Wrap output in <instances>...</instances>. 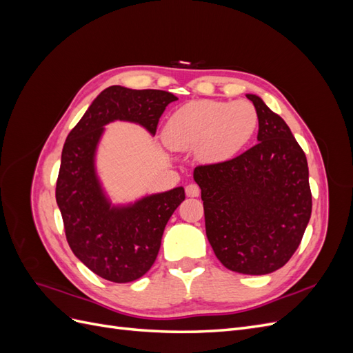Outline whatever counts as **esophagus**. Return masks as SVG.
I'll list each match as a JSON object with an SVG mask.
<instances>
[{"label": "esophagus", "instance_id": "obj_1", "mask_svg": "<svg viewBox=\"0 0 353 353\" xmlns=\"http://www.w3.org/2000/svg\"><path fill=\"white\" fill-rule=\"evenodd\" d=\"M185 193L188 197H197L200 194V187L197 184H188L185 187Z\"/></svg>", "mask_w": 353, "mask_h": 353}]
</instances>
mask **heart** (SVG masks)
Returning <instances> with one entry per match:
<instances>
[{"label":"heart","instance_id":"b5f03b06","mask_svg":"<svg viewBox=\"0 0 353 353\" xmlns=\"http://www.w3.org/2000/svg\"><path fill=\"white\" fill-rule=\"evenodd\" d=\"M258 122V112L250 101L197 100L170 114L163 137L175 150H197L203 160L219 162L249 143Z\"/></svg>","mask_w":353,"mask_h":353}]
</instances>
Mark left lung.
<instances>
[{
    "label": "left lung",
    "instance_id": "1",
    "mask_svg": "<svg viewBox=\"0 0 353 353\" xmlns=\"http://www.w3.org/2000/svg\"><path fill=\"white\" fill-rule=\"evenodd\" d=\"M259 116L258 144L225 162L199 165L206 236L225 268L249 275L284 266L312 212L307 160L283 117L248 94Z\"/></svg>",
    "mask_w": 353,
    "mask_h": 353
}]
</instances>
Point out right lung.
Segmentation results:
<instances>
[{
    "mask_svg": "<svg viewBox=\"0 0 353 353\" xmlns=\"http://www.w3.org/2000/svg\"><path fill=\"white\" fill-rule=\"evenodd\" d=\"M178 100L162 90L113 85L100 92L69 132L61 152L56 200L74 256L104 280L130 283L154 263L169 218L184 201L183 187L112 208L95 175L94 154L103 126L130 121L156 134L166 105Z\"/></svg>",
    "mask_w": 353,
    "mask_h": 353,
    "instance_id": "right-lung-1",
    "label": "right lung"
}]
</instances>
